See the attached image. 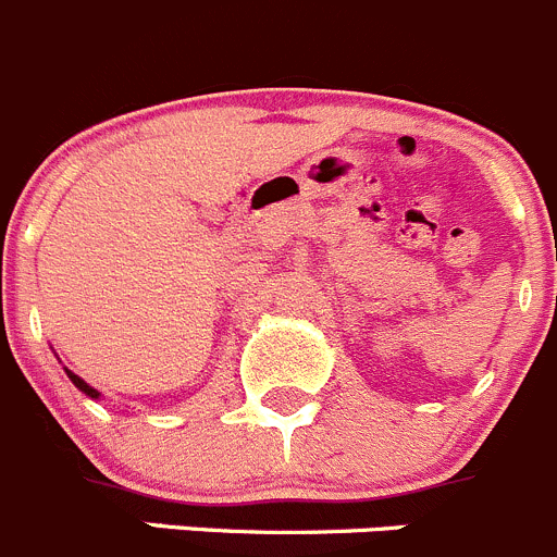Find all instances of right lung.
Masks as SVG:
<instances>
[{
  "instance_id": "right-lung-1",
  "label": "right lung",
  "mask_w": 557,
  "mask_h": 557,
  "mask_svg": "<svg viewBox=\"0 0 557 557\" xmlns=\"http://www.w3.org/2000/svg\"><path fill=\"white\" fill-rule=\"evenodd\" d=\"M65 374H67V377H71V383L76 385V388L82 391L84 396H89V399H100V391H98V388H92V385H89V383H84V380L78 377V374H73L71 369H65Z\"/></svg>"
}]
</instances>
